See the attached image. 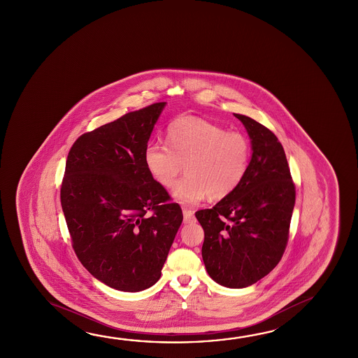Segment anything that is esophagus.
Returning <instances> with one entry per match:
<instances>
[{"mask_svg": "<svg viewBox=\"0 0 358 358\" xmlns=\"http://www.w3.org/2000/svg\"><path fill=\"white\" fill-rule=\"evenodd\" d=\"M182 212H183V222H194V211H192L191 208H187V207H183V208H182Z\"/></svg>", "mask_w": 358, "mask_h": 358, "instance_id": "obj_1", "label": "esophagus"}]
</instances>
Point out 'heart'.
<instances>
[{
  "label": "heart",
  "mask_w": 358,
  "mask_h": 358,
  "mask_svg": "<svg viewBox=\"0 0 358 358\" xmlns=\"http://www.w3.org/2000/svg\"><path fill=\"white\" fill-rule=\"evenodd\" d=\"M167 146L150 143L143 161L153 180L161 186H173V199L194 205L211 196L220 199L240 186L250 164V142L240 132L227 129L203 118L183 116L172 121L166 131Z\"/></svg>",
  "instance_id": "b5f03b06"
}]
</instances>
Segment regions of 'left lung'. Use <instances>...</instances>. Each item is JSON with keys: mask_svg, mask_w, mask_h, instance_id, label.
<instances>
[{"mask_svg": "<svg viewBox=\"0 0 358 358\" xmlns=\"http://www.w3.org/2000/svg\"><path fill=\"white\" fill-rule=\"evenodd\" d=\"M251 140L246 176L215 207L196 212L205 231L202 258L213 281L243 288L268 275L287 245L296 191L286 153L275 134L235 113Z\"/></svg>", "mask_w": 358, "mask_h": 358, "instance_id": "left-lung-1", "label": "left lung"}]
</instances>
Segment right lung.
I'll use <instances>...</instances> for the list:
<instances>
[{"label":"right lung","instance_id":"obj_1","mask_svg":"<svg viewBox=\"0 0 358 358\" xmlns=\"http://www.w3.org/2000/svg\"><path fill=\"white\" fill-rule=\"evenodd\" d=\"M164 106H147L83 134L66 161L61 205L72 247L94 278L123 292L159 281L183 220L143 161Z\"/></svg>","mask_w":358,"mask_h":358}]
</instances>
